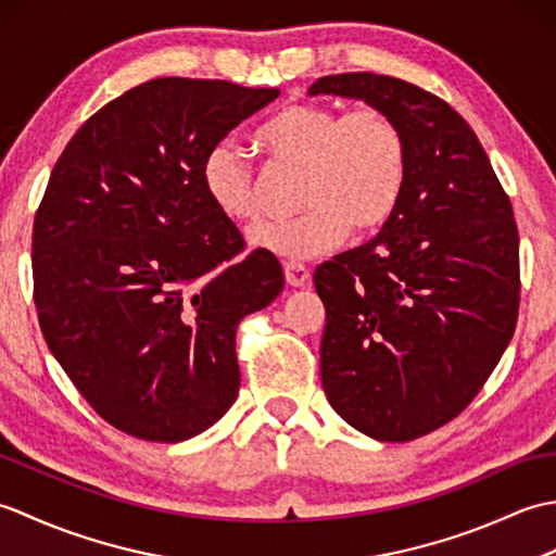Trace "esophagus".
Returning a JSON list of instances; mask_svg holds the SVG:
<instances>
[{
  "label": "esophagus",
  "mask_w": 556,
  "mask_h": 556,
  "mask_svg": "<svg viewBox=\"0 0 556 556\" xmlns=\"http://www.w3.org/2000/svg\"><path fill=\"white\" fill-rule=\"evenodd\" d=\"M285 277L289 281V287L301 289V287L311 285V269L303 263H293V260H289V263L285 265Z\"/></svg>",
  "instance_id": "1"
}]
</instances>
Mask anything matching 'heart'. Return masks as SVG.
I'll return each instance as SVG.
<instances>
[{"label":"heart","mask_w":556,"mask_h":556,"mask_svg":"<svg viewBox=\"0 0 556 556\" xmlns=\"http://www.w3.org/2000/svg\"><path fill=\"white\" fill-rule=\"evenodd\" d=\"M257 148L271 169L301 172V215L260 224L257 251L301 260L353 239L380 233L408 184V143L392 114L375 104L341 112L332 104L289 102L257 128ZM205 195L224 219L255 222L257 184L251 162L229 143H215L200 164Z\"/></svg>","instance_id":"1"}]
</instances>
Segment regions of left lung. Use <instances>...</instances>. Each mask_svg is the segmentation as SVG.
<instances>
[{
    "label": "left lung",
    "instance_id": "obj_1",
    "mask_svg": "<svg viewBox=\"0 0 556 556\" xmlns=\"http://www.w3.org/2000/svg\"><path fill=\"white\" fill-rule=\"evenodd\" d=\"M308 92L365 100L404 128L408 184L396 215L313 281L327 311V401L375 440H418L476 399L514 337L511 200L473 128L432 92L368 71L317 78Z\"/></svg>",
    "mask_w": 556,
    "mask_h": 556
}]
</instances>
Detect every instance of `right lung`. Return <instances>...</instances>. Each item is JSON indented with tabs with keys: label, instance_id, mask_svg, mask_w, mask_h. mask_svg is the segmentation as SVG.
<instances>
[{
	"label": "right lung",
	"instance_id": "obj_1",
	"mask_svg": "<svg viewBox=\"0 0 556 556\" xmlns=\"http://www.w3.org/2000/svg\"><path fill=\"white\" fill-rule=\"evenodd\" d=\"M279 96L155 78L104 104L56 160L33 224L52 356L100 418L146 442L212 428L239 394L236 327L285 289L205 195L200 164Z\"/></svg>",
	"mask_w": 556,
	"mask_h": 556
}]
</instances>
